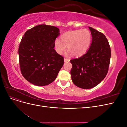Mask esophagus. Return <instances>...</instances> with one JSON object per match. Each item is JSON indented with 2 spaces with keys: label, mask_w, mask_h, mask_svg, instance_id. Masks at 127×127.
I'll use <instances>...</instances> for the list:
<instances>
[{
  "label": "esophagus",
  "mask_w": 127,
  "mask_h": 127,
  "mask_svg": "<svg viewBox=\"0 0 127 127\" xmlns=\"http://www.w3.org/2000/svg\"><path fill=\"white\" fill-rule=\"evenodd\" d=\"M70 61V60L68 59V58H64V62H69V61Z\"/></svg>",
  "instance_id": "esophagus-1"
}]
</instances>
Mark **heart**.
I'll list each match as a JSON object with an SVG mask.
<instances>
[{
	"mask_svg": "<svg viewBox=\"0 0 127 127\" xmlns=\"http://www.w3.org/2000/svg\"><path fill=\"white\" fill-rule=\"evenodd\" d=\"M92 36L87 29L69 31L61 35L60 39L57 38L55 41L57 52L61 54L67 49L74 56H80L86 52L91 44Z\"/></svg>",
	"mask_w": 127,
	"mask_h": 127,
	"instance_id": "b5f03b06",
	"label": "heart"
}]
</instances>
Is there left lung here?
Listing matches in <instances>:
<instances>
[{"label": "left lung", "mask_w": 127, "mask_h": 127, "mask_svg": "<svg viewBox=\"0 0 127 127\" xmlns=\"http://www.w3.org/2000/svg\"><path fill=\"white\" fill-rule=\"evenodd\" d=\"M92 42L87 52L70 60V74L72 82L83 89L93 88L105 77L109 70L111 48L104 34L89 27Z\"/></svg>", "instance_id": "8db88e82"}]
</instances>
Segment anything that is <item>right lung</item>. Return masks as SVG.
Masks as SVG:
<instances>
[{"mask_svg":"<svg viewBox=\"0 0 127 127\" xmlns=\"http://www.w3.org/2000/svg\"><path fill=\"white\" fill-rule=\"evenodd\" d=\"M59 32L55 26L41 24L27 31L22 37L18 48L21 71L34 85L51 83L63 66L64 57L54 49Z\"/></svg>","mask_w":127,"mask_h":127,"instance_id":"1","label":"right lung"}]
</instances>
